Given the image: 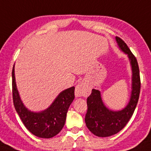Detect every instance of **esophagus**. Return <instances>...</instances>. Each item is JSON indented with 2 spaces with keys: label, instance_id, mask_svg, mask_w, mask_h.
Returning <instances> with one entry per match:
<instances>
[{
  "label": "esophagus",
  "instance_id": "1",
  "mask_svg": "<svg viewBox=\"0 0 151 151\" xmlns=\"http://www.w3.org/2000/svg\"><path fill=\"white\" fill-rule=\"evenodd\" d=\"M90 92H91V90H90V86L82 82L78 83L75 87V96L77 97L87 96L88 95H90Z\"/></svg>",
  "mask_w": 151,
  "mask_h": 151
}]
</instances>
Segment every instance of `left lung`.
<instances>
[{
  "label": "left lung",
  "mask_w": 151,
  "mask_h": 151,
  "mask_svg": "<svg viewBox=\"0 0 151 151\" xmlns=\"http://www.w3.org/2000/svg\"><path fill=\"white\" fill-rule=\"evenodd\" d=\"M116 41L120 48L130 58L133 73L132 93L128 106L122 111L113 112L104 106L101 99L100 92L95 89L92 90L86 102L87 112L85 115V122L89 130L98 137L113 135L126 125L135 110L141 91L140 70L137 58L121 38L116 36Z\"/></svg>",
  "instance_id": "left-lung-1"
}]
</instances>
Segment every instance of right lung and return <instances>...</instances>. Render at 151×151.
<instances>
[{
  "mask_svg": "<svg viewBox=\"0 0 151 151\" xmlns=\"http://www.w3.org/2000/svg\"><path fill=\"white\" fill-rule=\"evenodd\" d=\"M13 102L17 112L25 127L34 135L42 138H50L59 133L65 125L67 112L74 99V86L64 90L58 96L49 108L41 112H32L23 106L17 90L12 70Z\"/></svg>",
  "mask_w": 151,
  "mask_h": 151,
  "instance_id": "add662e5",
  "label": "right lung"
}]
</instances>
